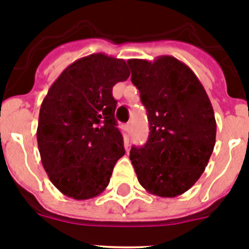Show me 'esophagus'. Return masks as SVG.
Returning <instances> with one entry per match:
<instances>
[{"label":"esophagus","mask_w":249,"mask_h":249,"mask_svg":"<svg viewBox=\"0 0 249 249\" xmlns=\"http://www.w3.org/2000/svg\"><path fill=\"white\" fill-rule=\"evenodd\" d=\"M126 129H127V132H128V135H129V133L132 132V124H131V123H127ZM127 146H128V142H127Z\"/></svg>","instance_id":"1"}]
</instances>
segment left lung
<instances>
[{
	"instance_id": "8db88e82",
	"label": "left lung",
	"mask_w": 249,
	"mask_h": 249,
	"mask_svg": "<svg viewBox=\"0 0 249 249\" xmlns=\"http://www.w3.org/2000/svg\"><path fill=\"white\" fill-rule=\"evenodd\" d=\"M127 63L151 129L143 147H132L129 160L147 192L177 197L198 181L214 148L212 103L195 72L175 57Z\"/></svg>"
}]
</instances>
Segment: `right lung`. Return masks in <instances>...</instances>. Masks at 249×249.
<instances>
[{"label": "right lung", "instance_id": "right-lung-1", "mask_svg": "<svg viewBox=\"0 0 249 249\" xmlns=\"http://www.w3.org/2000/svg\"><path fill=\"white\" fill-rule=\"evenodd\" d=\"M129 77L124 59L93 53L52 83L39 109L37 143L50 181L67 197L101 195L124 155L112 89Z\"/></svg>", "mask_w": 249, "mask_h": 249}]
</instances>
